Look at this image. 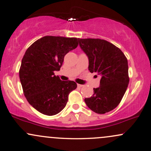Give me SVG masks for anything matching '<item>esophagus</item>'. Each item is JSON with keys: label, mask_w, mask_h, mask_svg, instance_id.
<instances>
[{"label": "esophagus", "mask_w": 151, "mask_h": 151, "mask_svg": "<svg viewBox=\"0 0 151 151\" xmlns=\"http://www.w3.org/2000/svg\"><path fill=\"white\" fill-rule=\"evenodd\" d=\"M77 86H78V88H82V87H83V85H81V84H77Z\"/></svg>", "instance_id": "1"}]
</instances>
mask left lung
Segmentation results:
<instances>
[{
  "instance_id": "8db88e82",
  "label": "left lung",
  "mask_w": 151,
  "mask_h": 151,
  "mask_svg": "<svg viewBox=\"0 0 151 151\" xmlns=\"http://www.w3.org/2000/svg\"><path fill=\"white\" fill-rule=\"evenodd\" d=\"M83 51L88 57V70L101 76L100 86L94 94L85 99L90 109L103 114L117 107L129 82L128 61L120 48L101 39H78Z\"/></svg>"
}]
</instances>
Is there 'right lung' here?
I'll use <instances>...</instances> for the list:
<instances>
[{
  "mask_svg": "<svg viewBox=\"0 0 151 151\" xmlns=\"http://www.w3.org/2000/svg\"><path fill=\"white\" fill-rule=\"evenodd\" d=\"M76 37L44 36L28 48L19 76L29 103L40 113L53 116L65 107L68 94L77 87L73 81H61L59 71L64 56L78 46Z\"/></svg>",
  "mask_w": 151,
  "mask_h": 151,
  "instance_id": "1",
  "label": "right lung"
}]
</instances>
